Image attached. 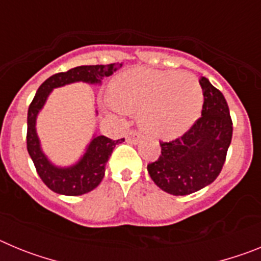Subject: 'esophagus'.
I'll return each mask as SVG.
<instances>
[{
  "mask_svg": "<svg viewBox=\"0 0 261 261\" xmlns=\"http://www.w3.org/2000/svg\"><path fill=\"white\" fill-rule=\"evenodd\" d=\"M141 133L137 132V130H129L128 135H126V142L129 144H138L141 141Z\"/></svg>",
  "mask_w": 261,
  "mask_h": 261,
  "instance_id": "obj_1",
  "label": "esophagus"
}]
</instances>
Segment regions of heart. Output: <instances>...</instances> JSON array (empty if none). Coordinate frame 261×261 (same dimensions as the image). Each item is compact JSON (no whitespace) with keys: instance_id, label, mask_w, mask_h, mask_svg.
<instances>
[{"instance_id":"b5f03b06","label":"heart","mask_w":261,"mask_h":261,"mask_svg":"<svg viewBox=\"0 0 261 261\" xmlns=\"http://www.w3.org/2000/svg\"><path fill=\"white\" fill-rule=\"evenodd\" d=\"M112 110L140 111L138 123L150 135L175 138L187 132L201 114L204 93L191 73L129 69L112 85Z\"/></svg>"}]
</instances>
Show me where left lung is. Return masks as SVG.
I'll use <instances>...</instances> for the list:
<instances>
[{
  "instance_id": "8db88e82",
  "label": "left lung",
  "mask_w": 261,
  "mask_h": 261,
  "mask_svg": "<svg viewBox=\"0 0 261 261\" xmlns=\"http://www.w3.org/2000/svg\"><path fill=\"white\" fill-rule=\"evenodd\" d=\"M199 82L204 93L201 117L181 137L159 142L162 154L147 165L154 183L170 195H191L213 183L231 142L232 121L225 96L208 78Z\"/></svg>"
}]
</instances>
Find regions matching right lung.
<instances>
[{
	"label": "right lung",
	"instance_id": "obj_1",
	"mask_svg": "<svg viewBox=\"0 0 261 261\" xmlns=\"http://www.w3.org/2000/svg\"><path fill=\"white\" fill-rule=\"evenodd\" d=\"M121 65L123 64L119 62L110 65H84L53 74L40 85L38 93L32 99L27 114V150L35 165L38 175L53 192L65 196H80L96 188L105 176L106 163L108 162L112 150L117 144L124 141V138L114 141L106 136H94L87 145L85 154L77 163L69 167H59L53 165L41 150L36 133L38 114L44 107L53 89L74 82L98 85L105 77L114 74V71L121 68Z\"/></svg>",
	"mask_w": 261,
	"mask_h": 261
}]
</instances>
